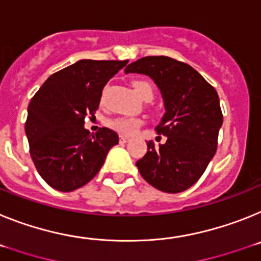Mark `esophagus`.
Returning <instances> with one entry per match:
<instances>
[{
	"instance_id": "34e87169",
	"label": "esophagus",
	"mask_w": 261,
	"mask_h": 261,
	"mask_svg": "<svg viewBox=\"0 0 261 261\" xmlns=\"http://www.w3.org/2000/svg\"><path fill=\"white\" fill-rule=\"evenodd\" d=\"M119 142H122V143H126V142H128V138L121 135V137H119Z\"/></svg>"
}]
</instances>
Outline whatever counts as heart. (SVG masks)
Instances as JSON below:
<instances>
[{"instance_id":"obj_1","label":"heart","mask_w":261,"mask_h":261,"mask_svg":"<svg viewBox=\"0 0 261 261\" xmlns=\"http://www.w3.org/2000/svg\"><path fill=\"white\" fill-rule=\"evenodd\" d=\"M131 85H133L134 92L137 93L140 98H146V97L152 98L153 90L149 83H147V81L144 80H134ZM101 101H103V96L102 98H101ZM140 124H142V121L138 119V118L126 117L113 118V119H110V121L108 122L109 127L112 128V130L117 131V133L121 134V135H133V134L140 127Z\"/></svg>"}]
</instances>
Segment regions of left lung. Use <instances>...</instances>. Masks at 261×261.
I'll list each match as a JSON object with an SVG mask.
<instances>
[{"label":"left lung","mask_w":261,"mask_h":261,"mask_svg":"<svg viewBox=\"0 0 261 261\" xmlns=\"http://www.w3.org/2000/svg\"><path fill=\"white\" fill-rule=\"evenodd\" d=\"M124 72L151 77L164 99L156 133L167 140L160 146L147 142L146 155L137 162L142 177L165 193L189 189L217 151L223 122L218 93L193 67L168 56H146Z\"/></svg>","instance_id":"left-lung-1"}]
</instances>
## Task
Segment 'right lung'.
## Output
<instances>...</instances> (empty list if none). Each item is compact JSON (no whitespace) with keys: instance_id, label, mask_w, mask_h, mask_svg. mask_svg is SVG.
I'll list each match as a JSON object with an SVG mask.
<instances>
[{"instance_id":"1","label":"right lung","mask_w":261,"mask_h":261,"mask_svg":"<svg viewBox=\"0 0 261 261\" xmlns=\"http://www.w3.org/2000/svg\"><path fill=\"white\" fill-rule=\"evenodd\" d=\"M128 60H79L44 81L31 98L24 124L36 171L49 187L72 192L99 172L118 134L84 127L94 117L102 89Z\"/></svg>"}]
</instances>
